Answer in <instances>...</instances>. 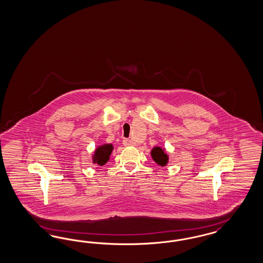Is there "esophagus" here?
I'll return each instance as SVG.
<instances>
[{
  "mask_svg": "<svg viewBox=\"0 0 263 263\" xmlns=\"http://www.w3.org/2000/svg\"><path fill=\"white\" fill-rule=\"evenodd\" d=\"M123 144L125 145V146H135L136 143L133 141V140H130V139H124L123 140Z\"/></svg>",
  "mask_w": 263,
  "mask_h": 263,
  "instance_id": "34e87169",
  "label": "esophagus"
}]
</instances>
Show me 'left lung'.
Wrapping results in <instances>:
<instances>
[{"label": "left lung", "instance_id": "left-lung-1", "mask_svg": "<svg viewBox=\"0 0 263 263\" xmlns=\"http://www.w3.org/2000/svg\"><path fill=\"white\" fill-rule=\"evenodd\" d=\"M151 157L153 161H155L157 164H159L160 166H166V164L170 161V157L166 154V150L159 146L154 147L151 150Z\"/></svg>", "mask_w": 263, "mask_h": 263}]
</instances>
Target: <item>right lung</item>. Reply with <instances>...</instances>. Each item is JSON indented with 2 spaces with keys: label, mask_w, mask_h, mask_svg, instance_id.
<instances>
[{
  "label": "right lung",
  "mask_w": 263,
  "mask_h": 263,
  "mask_svg": "<svg viewBox=\"0 0 263 263\" xmlns=\"http://www.w3.org/2000/svg\"><path fill=\"white\" fill-rule=\"evenodd\" d=\"M114 147L113 145L109 143H104V144L98 146L93 154L92 155V161L93 164L102 166L104 165L107 161L110 160L111 153L113 151Z\"/></svg>",
  "instance_id": "right-lung-1"
}]
</instances>
